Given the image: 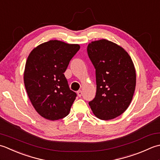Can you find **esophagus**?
Masks as SVG:
<instances>
[{
    "label": "esophagus",
    "instance_id": "esophagus-1",
    "mask_svg": "<svg viewBox=\"0 0 160 160\" xmlns=\"http://www.w3.org/2000/svg\"><path fill=\"white\" fill-rule=\"evenodd\" d=\"M77 94H78V96H79V97H81V95H82V91L81 90H79V91H77Z\"/></svg>",
    "mask_w": 160,
    "mask_h": 160
}]
</instances>
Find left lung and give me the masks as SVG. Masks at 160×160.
<instances>
[{
    "instance_id": "1",
    "label": "left lung",
    "mask_w": 160,
    "mask_h": 160,
    "mask_svg": "<svg viewBox=\"0 0 160 160\" xmlns=\"http://www.w3.org/2000/svg\"><path fill=\"white\" fill-rule=\"evenodd\" d=\"M88 54L96 69L97 92L89 102L93 114L102 120L115 119L131 103L136 86V71L128 53L106 39L92 41Z\"/></svg>"
}]
</instances>
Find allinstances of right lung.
<instances>
[{"instance_id":"obj_1","label":"right lung","mask_w":160,"mask_h":160,"mask_svg":"<svg viewBox=\"0 0 160 160\" xmlns=\"http://www.w3.org/2000/svg\"><path fill=\"white\" fill-rule=\"evenodd\" d=\"M79 44L50 40L38 45L29 54L24 84L32 106L43 118L54 121L66 117L76 99L64 75Z\"/></svg>"}]
</instances>
